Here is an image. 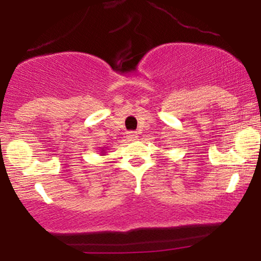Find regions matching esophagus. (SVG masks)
I'll use <instances>...</instances> for the list:
<instances>
[{
	"instance_id": "esophagus-1",
	"label": "esophagus",
	"mask_w": 261,
	"mask_h": 261,
	"mask_svg": "<svg viewBox=\"0 0 261 261\" xmlns=\"http://www.w3.org/2000/svg\"><path fill=\"white\" fill-rule=\"evenodd\" d=\"M127 139L128 140H135L137 139V133H134V131H131V133L127 134Z\"/></svg>"
}]
</instances>
